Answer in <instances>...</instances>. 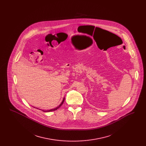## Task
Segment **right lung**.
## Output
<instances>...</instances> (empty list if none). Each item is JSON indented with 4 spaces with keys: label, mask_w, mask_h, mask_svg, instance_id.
<instances>
[{
    "label": "right lung",
    "mask_w": 146,
    "mask_h": 146,
    "mask_svg": "<svg viewBox=\"0 0 146 146\" xmlns=\"http://www.w3.org/2000/svg\"><path fill=\"white\" fill-rule=\"evenodd\" d=\"M64 97H63L62 100V101L60 102V104H58L57 107H56L55 108H51V109H49V110H42V108H39V107H35V106H32L34 108H36V109H38V110H41L42 111H56V110H57L58 108H60L61 106H62V104H63V102H64Z\"/></svg>",
    "instance_id": "add662e5"
}]
</instances>
